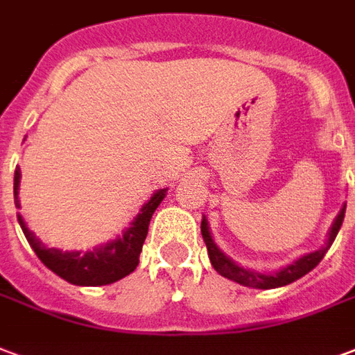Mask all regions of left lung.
Here are the masks:
<instances>
[{
    "mask_svg": "<svg viewBox=\"0 0 355 355\" xmlns=\"http://www.w3.org/2000/svg\"><path fill=\"white\" fill-rule=\"evenodd\" d=\"M345 211H346V205L343 207V211L338 212L337 220L333 222V227L331 231H329V239H327V246H325V248L312 252V254H306V256H303L301 259H297L295 263L288 265L286 269L277 272V275H261V272L248 271V269H243V267H239L237 263H233L227 256H224L222 252L218 250V246L214 244V241H212L211 231H209V224H207V220H205V218H203V222H201V233H203L205 244H207V250H209V258H211L212 267H214L222 277L230 278V280L237 282V284L248 286V288L272 290V288H280V286L295 282L297 278L304 277L306 272H311L312 269H314V267L324 259L325 252H327V248L333 244V241H335V237H337L338 230H340V225H343Z\"/></svg>",
    "mask_w": 355,
    "mask_h": 355,
    "instance_id": "8db88e82",
    "label": "left lung"
}]
</instances>
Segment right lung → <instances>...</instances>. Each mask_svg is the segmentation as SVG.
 <instances>
[{"label": "right lung", "mask_w": 355, "mask_h": 355, "mask_svg": "<svg viewBox=\"0 0 355 355\" xmlns=\"http://www.w3.org/2000/svg\"><path fill=\"white\" fill-rule=\"evenodd\" d=\"M18 184H20V169L15 171V205H18ZM165 198V190L156 191L148 203H144L137 218L131 222V225L124 231V235L112 243L105 244L97 250L86 252H62L58 248H46L33 233H31L22 216H18V222L22 225V231L28 243L37 254V258L43 261L52 272L58 277L77 286H105L112 284L120 278L128 277L135 271L139 265V254L143 250V243L148 233V224L157 205Z\"/></svg>", "instance_id": "add662e5"}]
</instances>
